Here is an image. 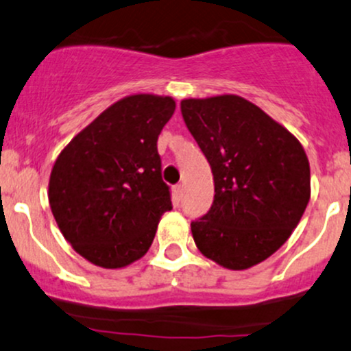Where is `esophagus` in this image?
Instances as JSON below:
<instances>
[{
  "mask_svg": "<svg viewBox=\"0 0 351 351\" xmlns=\"http://www.w3.org/2000/svg\"><path fill=\"white\" fill-rule=\"evenodd\" d=\"M172 192H174L176 202H179V200L182 199V195H184V187L180 186V184H177V186H174V189H172Z\"/></svg>",
  "mask_w": 351,
  "mask_h": 351,
  "instance_id": "obj_1",
  "label": "esophagus"
}]
</instances>
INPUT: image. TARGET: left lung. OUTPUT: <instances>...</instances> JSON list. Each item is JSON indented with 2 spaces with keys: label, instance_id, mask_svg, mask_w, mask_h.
I'll return each instance as SVG.
<instances>
[{
  "label": "left lung",
  "instance_id": "8db88e82",
  "mask_svg": "<svg viewBox=\"0 0 351 351\" xmlns=\"http://www.w3.org/2000/svg\"><path fill=\"white\" fill-rule=\"evenodd\" d=\"M214 174L210 210L191 223L197 249L230 270L277 252L310 200V164L297 137L243 97L180 102Z\"/></svg>",
  "mask_w": 351,
  "mask_h": 351
}]
</instances>
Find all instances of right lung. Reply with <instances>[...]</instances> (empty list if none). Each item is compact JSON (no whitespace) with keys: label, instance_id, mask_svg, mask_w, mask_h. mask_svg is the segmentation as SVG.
<instances>
[{"label":"right lung","instance_id":"obj_1","mask_svg":"<svg viewBox=\"0 0 351 351\" xmlns=\"http://www.w3.org/2000/svg\"><path fill=\"white\" fill-rule=\"evenodd\" d=\"M176 111L169 96L114 102L66 145L49 177L59 230L86 261L121 269L141 258L171 210L157 137Z\"/></svg>","mask_w":351,"mask_h":351}]
</instances>
